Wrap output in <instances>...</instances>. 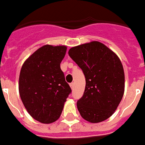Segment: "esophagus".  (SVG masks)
<instances>
[{
  "label": "esophagus",
  "mask_w": 145,
  "mask_h": 145,
  "mask_svg": "<svg viewBox=\"0 0 145 145\" xmlns=\"http://www.w3.org/2000/svg\"><path fill=\"white\" fill-rule=\"evenodd\" d=\"M69 86H70V88H71L72 90H73V88H74V83H73V82H72V83H70V84H69Z\"/></svg>",
  "instance_id": "1"
}]
</instances>
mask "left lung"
Here are the masks:
<instances>
[{
  "label": "left lung",
  "instance_id": "8db88e82",
  "mask_svg": "<svg viewBox=\"0 0 145 145\" xmlns=\"http://www.w3.org/2000/svg\"><path fill=\"white\" fill-rule=\"evenodd\" d=\"M68 53L85 76L84 94L77 102L81 116L92 123L104 121L114 114L124 93V71L120 58L98 41L72 47Z\"/></svg>",
  "mask_w": 145,
  "mask_h": 145
}]
</instances>
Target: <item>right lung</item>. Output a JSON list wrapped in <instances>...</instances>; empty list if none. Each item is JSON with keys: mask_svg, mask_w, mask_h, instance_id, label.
Returning a JSON list of instances; mask_svg holds the SVG:
<instances>
[{"mask_svg": "<svg viewBox=\"0 0 145 145\" xmlns=\"http://www.w3.org/2000/svg\"><path fill=\"white\" fill-rule=\"evenodd\" d=\"M67 49L66 46L45 45L31 54L21 68V99L29 114L42 123H52L60 118L71 93L60 67Z\"/></svg>", "mask_w": 145, "mask_h": 145, "instance_id": "1", "label": "right lung"}]
</instances>
